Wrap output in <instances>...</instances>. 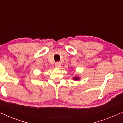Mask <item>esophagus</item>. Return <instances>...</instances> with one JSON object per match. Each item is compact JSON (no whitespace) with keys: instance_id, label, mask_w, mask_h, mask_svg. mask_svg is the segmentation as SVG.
<instances>
[{"instance_id":"34e87169","label":"esophagus","mask_w":123,"mask_h":123,"mask_svg":"<svg viewBox=\"0 0 123 123\" xmlns=\"http://www.w3.org/2000/svg\"><path fill=\"white\" fill-rule=\"evenodd\" d=\"M55 67L56 68H60L61 67V64H60V62H57L55 63Z\"/></svg>"}]
</instances>
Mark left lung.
<instances>
[{
  "instance_id": "1",
  "label": "left lung",
  "mask_w": 123,
  "mask_h": 123,
  "mask_svg": "<svg viewBox=\"0 0 123 123\" xmlns=\"http://www.w3.org/2000/svg\"><path fill=\"white\" fill-rule=\"evenodd\" d=\"M73 79L74 80H79V79H80V78H79V76H75L73 78Z\"/></svg>"
}]
</instances>
